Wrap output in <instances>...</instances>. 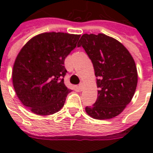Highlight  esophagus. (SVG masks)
I'll use <instances>...</instances> for the list:
<instances>
[{"label": "esophagus", "instance_id": "34e87169", "mask_svg": "<svg viewBox=\"0 0 153 153\" xmlns=\"http://www.w3.org/2000/svg\"><path fill=\"white\" fill-rule=\"evenodd\" d=\"M79 89L81 90V91L83 90V82H81V83H79Z\"/></svg>", "mask_w": 153, "mask_h": 153}]
</instances>
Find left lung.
<instances>
[{"mask_svg": "<svg viewBox=\"0 0 153 153\" xmlns=\"http://www.w3.org/2000/svg\"><path fill=\"white\" fill-rule=\"evenodd\" d=\"M79 42L93 62L99 88L96 102L85 108L87 114L97 120L114 118L134 95L138 83L134 60L121 42L103 33H85Z\"/></svg>", "mask_w": 153, "mask_h": 153, "instance_id": "obj_1", "label": "left lung"}]
</instances>
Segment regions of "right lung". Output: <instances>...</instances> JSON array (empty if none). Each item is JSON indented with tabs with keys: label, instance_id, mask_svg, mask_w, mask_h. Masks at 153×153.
I'll return each mask as SVG.
<instances>
[{
	"label": "right lung",
	"instance_id": "obj_1",
	"mask_svg": "<svg viewBox=\"0 0 153 153\" xmlns=\"http://www.w3.org/2000/svg\"><path fill=\"white\" fill-rule=\"evenodd\" d=\"M79 38L60 32L43 33L32 38L19 52L12 71L13 86L32 112L49 115L63 107L71 91L64 83L65 59Z\"/></svg>",
	"mask_w": 153,
	"mask_h": 153
}]
</instances>
